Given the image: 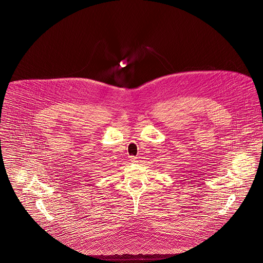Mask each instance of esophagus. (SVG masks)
Segmentation results:
<instances>
[{
  "label": "esophagus",
  "mask_w": 263,
  "mask_h": 263,
  "mask_svg": "<svg viewBox=\"0 0 263 263\" xmlns=\"http://www.w3.org/2000/svg\"><path fill=\"white\" fill-rule=\"evenodd\" d=\"M130 161L132 162V163H137L138 159L137 157H134V156H131L130 157Z\"/></svg>",
  "instance_id": "obj_1"
}]
</instances>
